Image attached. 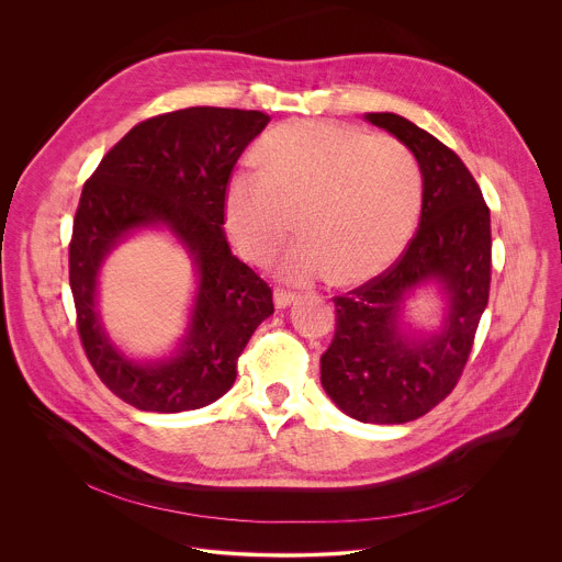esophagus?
I'll return each instance as SVG.
<instances>
[{
  "label": "esophagus",
  "instance_id": "34e87169",
  "mask_svg": "<svg viewBox=\"0 0 562 562\" xmlns=\"http://www.w3.org/2000/svg\"><path fill=\"white\" fill-rule=\"evenodd\" d=\"M295 293L293 291H286V289H276L273 291V302L278 308H286L291 302H295Z\"/></svg>",
  "mask_w": 562,
  "mask_h": 562
}]
</instances>
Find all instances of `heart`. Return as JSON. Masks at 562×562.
<instances>
[{
	"mask_svg": "<svg viewBox=\"0 0 562 562\" xmlns=\"http://www.w3.org/2000/svg\"><path fill=\"white\" fill-rule=\"evenodd\" d=\"M258 157L262 169L235 173L224 195L226 228L249 260L271 258L293 217L302 239L278 265L293 284L329 273L358 284L405 249L423 178L403 142L306 120L273 128Z\"/></svg>",
	"mask_w": 562,
	"mask_h": 562,
	"instance_id": "b5f03b06",
	"label": "heart"
}]
</instances>
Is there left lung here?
<instances>
[{
    "instance_id": "1",
    "label": "left lung",
    "mask_w": 562,
    "mask_h": 562,
    "mask_svg": "<svg viewBox=\"0 0 562 562\" xmlns=\"http://www.w3.org/2000/svg\"><path fill=\"white\" fill-rule=\"evenodd\" d=\"M403 142L423 173L420 226L397 262L367 284L336 295V334L319 358V380L351 418L412 423L453 391L473 347L492 282V220L462 159L407 117L367 113ZM434 281L448 315L434 335L402 319L404 300Z\"/></svg>"
}]
</instances>
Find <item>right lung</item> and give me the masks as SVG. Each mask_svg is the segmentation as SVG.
<instances>
[{
	"instance_id": "right-lung-1",
	"label": "right lung",
	"mask_w": 562,
	"mask_h": 562,
	"mask_svg": "<svg viewBox=\"0 0 562 562\" xmlns=\"http://www.w3.org/2000/svg\"><path fill=\"white\" fill-rule=\"evenodd\" d=\"M260 111L191 106L133 126L87 180L72 220L68 280L77 331L100 380L142 412L206 407L235 382L237 358L273 313L271 286L239 262L224 235V195L237 157L269 124ZM142 227H169L196 265L188 334L165 361L126 359L97 308L105 256Z\"/></svg>"
}]
</instances>
